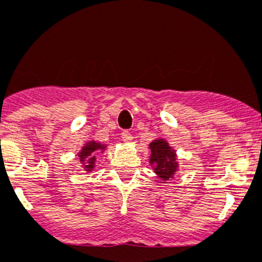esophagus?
<instances>
[{
  "label": "esophagus",
  "mask_w": 262,
  "mask_h": 262,
  "mask_svg": "<svg viewBox=\"0 0 262 262\" xmlns=\"http://www.w3.org/2000/svg\"><path fill=\"white\" fill-rule=\"evenodd\" d=\"M121 135H122V140H123L124 143H129V141H133V135H131V133H129L128 129H123Z\"/></svg>",
  "instance_id": "34e87169"
}]
</instances>
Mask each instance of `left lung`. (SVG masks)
<instances>
[{
    "instance_id": "obj_1",
    "label": "left lung",
    "mask_w": 262,
    "mask_h": 262,
    "mask_svg": "<svg viewBox=\"0 0 262 262\" xmlns=\"http://www.w3.org/2000/svg\"><path fill=\"white\" fill-rule=\"evenodd\" d=\"M150 148V164H154V172L163 180L172 178L178 171L175 150L163 139H158L149 144Z\"/></svg>"
}]
</instances>
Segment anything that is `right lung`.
<instances>
[{
  "label": "right lung",
  "mask_w": 262,
  "mask_h": 262,
  "mask_svg": "<svg viewBox=\"0 0 262 262\" xmlns=\"http://www.w3.org/2000/svg\"><path fill=\"white\" fill-rule=\"evenodd\" d=\"M104 149H105V145L103 144H99L96 141H89L86 145L82 148V150L78 153L79 161L84 163V168L86 171H92V168L95 167L96 162V156L99 153H103Z\"/></svg>",
  "instance_id": "add662e5"
}]
</instances>
